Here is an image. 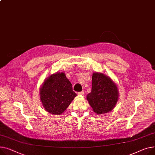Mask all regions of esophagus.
<instances>
[{
    "mask_svg": "<svg viewBox=\"0 0 155 155\" xmlns=\"http://www.w3.org/2000/svg\"><path fill=\"white\" fill-rule=\"evenodd\" d=\"M78 95H82V96L85 95V91H84V90H82L81 91L78 92Z\"/></svg>",
    "mask_w": 155,
    "mask_h": 155,
    "instance_id": "esophagus-1",
    "label": "esophagus"
}]
</instances>
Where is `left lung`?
<instances>
[{"instance_id":"left-lung-1","label":"left lung","mask_w":155,"mask_h":155,"mask_svg":"<svg viewBox=\"0 0 155 155\" xmlns=\"http://www.w3.org/2000/svg\"><path fill=\"white\" fill-rule=\"evenodd\" d=\"M91 91L87 99L97 114L110 111L115 107L118 98L117 85L110 78L103 74H93Z\"/></svg>"}]
</instances>
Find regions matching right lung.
I'll list each match as a JSON object with an SVG mask.
<instances>
[{"label": "right lung", "instance_id": "right-lung-1", "mask_svg": "<svg viewBox=\"0 0 155 155\" xmlns=\"http://www.w3.org/2000/svg\"><path fill=\"white\" fill-rule=\"evenodd\" d=\"M40 92L46 111L55 115L61 114L77 96L64 73L51 75L44 81Z\"/></svg>", "mask_w": 155, "mask_h": 155}]
</instances>
